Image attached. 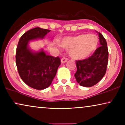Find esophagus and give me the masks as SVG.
Here are the masks:
<instances>
[{
  "instance_id": "obj_1",
  "label": "esophagus",
  "mask_w": 125,
  "mask_h": 125,
  "mask_svg": "<svg viewBox=\"0 0 125 125\" xmlns=\"http://www.w3.org/2000/svg\"><path fill=\"white\" fill-rule=\"evenodd\" d=\"M67 61H68V59H66L65 57H64L61 60V62L62 63V64H64V63H65Z\"/></svg>"
}]
</instances>
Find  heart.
I'll use <instances>...</instances> for the list:
<instances>
[{
    "label": "heart",
    "instance_id": "1",
    "mask_svg": "<svg viewBox=\"0 0 125 125\" xmlns=\"http://www.w3.org/2000/svg\"><path fill=\"white\" fill-rule=\"evenodd\" d=\"M99 39L94 34H80L73 37H67L57 42L68 49V53L72 58L77 60L86 59L95 51L98 45Z\"/></svg>",
    "mask_w": 125,
    "mask_h": 125
}]
</instances>
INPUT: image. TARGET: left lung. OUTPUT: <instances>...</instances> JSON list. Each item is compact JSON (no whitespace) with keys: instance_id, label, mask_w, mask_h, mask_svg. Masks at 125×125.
<instances>
[{"instance_id":"left-lung-1","label":"left lung","mask_w":125,"mask_h":125,"mask_svg":"<svg viewBox=\"0 0 125 125\" xmlns=\"http://www.w3.org/2000/svg\"><path fill=\"white\" fill-rule=\"evenodd\" d=\"M98 33L100 47L88 59L76 61L77 72L74 77L77 82L83 87L97 84L106 71L109 56L107 42L103 35Z\"/></svg>"}]
</instances>
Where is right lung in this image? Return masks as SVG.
Listing matches in <instances>:
<instances>
[{"instance_id":"add662e5","label":"right lung","mask_w":125,"mask_h":125,"mask_svg":"<svg viewBox=\"0 0 125 125\" xmlns=\"http://www.w3.org/2000/svg\"><path fill=\"white\" fill-rule=\"evenodd\" d=\"M50 30L40 27L24 33L19 41L16 64L21 80L29 86L37 90L48 88L61 64L59 57L47 55L42 49L33 51L28 45L30 41L43 39Z\"/></svg>"}]
</instances>
